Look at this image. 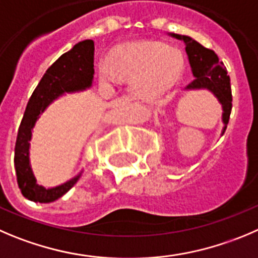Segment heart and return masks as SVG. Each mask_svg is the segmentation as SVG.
I'll list each match as a JSON object with an SVG mask.
<instances>
[{
  "mask_svg": "<svg viewBox=\"0 0 258 258\" xmlns=\"http://www.w3.org/2000/svg\"><path fill=\"white\" fill-rule=\"evenodd\" d=\"M185 59L178 49L161 43H142L125 46L114 54L111 62L99 63L102 85L117 78H132L129 92L141 101H149L170 90L183 72Z\"/></svg>",
  "mask_w": 258,
  "mask_h": 258,
  "instance_id": "heart-1",
  "label": "heart"
}]
</instances>
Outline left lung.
<instances>
[{
	"label": "left lung",
	"mask_w": 258,
	"mask_h": 258,
	"mask_svg": "<svg viewBox=\"0 0 258 258\" xmlns=\"http://www.w3.org/2000/svg\"><path fill=\"white\" fill-rule=\"evenodd\" d=\"M173 38L183 40L186 44V53L188 55L191 70H192L194 81L187 85L186 90H198L207 88L217 96L223 106V121L227 129L229 121L230 111H232V88H230V78L227 70L219 62V58L214 50L201 45L192 38L178 34H171ZM223 131V133H224Z\"/></svg>",
	"instance_id": "obj_1"
}]
</instances>
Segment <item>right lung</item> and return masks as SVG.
I'll return each mask as SVG.
<instances>
[{
    "label": "right lung",
    "instance_id": "obj_1",
    "mask_svg": "<svg viewBox=\"0 0 258 258\" xmlns=\"http://www.w3.org/2000/svg\"><path fill=\"white\" fill-rule=\"evenodd\" d=\"M94 41L83 40L76 44L70 51L62 54L44 73L26 105L17 132L14 162L19 187L21 194L29 200L35 203H51L68 192L80 180L81 175L57 187L44 188L43 186H39L29 162V142L31 139V129L39 115L53 100L63 92L90 87L94 78Z\"/></svg>",
    "mask_w": 258,
    "mask_h": 258
}]
</instances>
